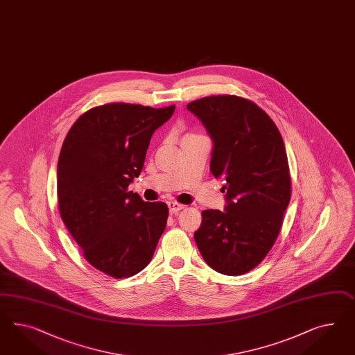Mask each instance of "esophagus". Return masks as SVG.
I'll use <instances>...</instances> for the list:
<instances>
[{
  "label": "esophagus",
  "mask_w": 355,
  "mask_h": 355,
  "mask_svg": "<svg viewBox=\"0 0 355 355\" xmlns=\"http://www.w3.org/2000/svg\"><path fill=\"white\" fill-rule=\"evenodd\" d=\"M168 207H169V211H171L172 214H175V213H178V211H182L183 209L182 204H180V202H168Z\"/></svg>",
  "instance_id": "esophagus-1"
}]
</instances>
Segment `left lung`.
<instances>
[{"mask_svg":"<svg viewBox=\"0 0 355 355\" xmlns=\"http://www.w3.org/2000/svg\"><path fill=\"white\" fill-rule=\"evenodd\" d=\"M187 110L211 137V172L225 182L227 202L225 211H202L193 238L213 270L243 275L272 248L291 200L283 138L270 116L241 96H205Z\"/></svg>","mask_w":355,"mask_h":355,"instance_id":"8db88e82","label":"left lung"}]
</instances>
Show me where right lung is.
<instances>
[{"instance_id":"right-lung-1","label":"right lung","mask_w":355,"mask_h":355,"mask_svg":"<svg viewBox=\"0 0 355 355\" xmlns=\"http://www.w3.org/2000/svg\"><path fill=\"white\" fill-rule=\"evenodd\" d=\"M175 105H98L80 116L59 153V213L87 262L115 279L142 271L153 259L168 205L144 202L128 187L144 168L153 132Z\"/></svg>"}]
</instances>
